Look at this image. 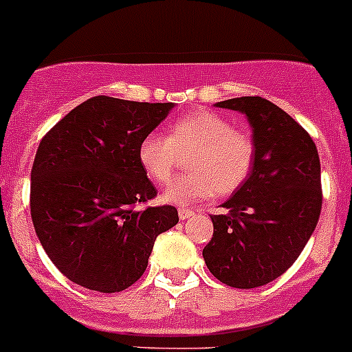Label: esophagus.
<instances>
[{
  "label": "esophagus",
  "mask_w": 352,
  "mask_h": 352,
  "mask_svg": "<svg viewBox=\"0 0 352 352\" xmlns=\"http://www.w3.org/2000/svg\"><path fill=\"white\" fill-rule=\"evenodd\" d=\"M178 214H179V220H188V218H192V216H193V211H192V209L179 208Z\"/></svg>",
  "instance_id": "obj_1"
}]
</instances>
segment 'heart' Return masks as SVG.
<instances>
[{
  "label": "heart",
  "instance_id": "obj_1",
  "mask_svg": "<svg viewBox=\"0 0 352 352\" xmlns=\"http://www.w3.org/2000/svg\"><path fill=\"white\" fill-rule=\"evenodd\" d=\"M183 155H188V173L164 193V201L179 206L241 188L253 170L256 144L250 132L218 113L195 111L170 122L167 138L150 132L138 146L140 166L155 185L169 183Z\"/></svg>",
  "mask_w": 352,
  "mask_h": 352
}]
</instances>
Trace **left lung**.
<instances>
[{
  "label": "left lung",
  "instance_id": "8db88e82",
  "mask_svg": "<svg viewBox=\"0 0 352 352\" xmlns=\"http://www.w3.org/2000/svg\"><path fill=\"white\" fill-rule=\"evenodd\" d=\"M218 108L244 113L256 144L250 178L212 214L202 251L209 272L232 288L263 286L285 274L311 239L321 212V164L309 132L258 96Z\"/></svg>",
  "mask_w": 352,
  "mask_h": 352
}]
</instances>
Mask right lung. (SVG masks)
Returning a JSON list of instances; mask_svg holds the SVG:
<instances>
[{"label": "right lung", "instance_id": "add662e5", "mask_svg": "<svg viewBox=\"0 0 352 352\" xmlns=\"http://www.w3.org/2000/svg\"><path fill=\"white\" fill-rule=\"evenodd\" d=\"M174 102L96 96L47 132L31 169V218L54 265L76 285L124 292L143 276L157 235L178 223L157 195L138 146Z\"/></svg>", "mask_w": 352, "mask_h": 352}]
</instances>
